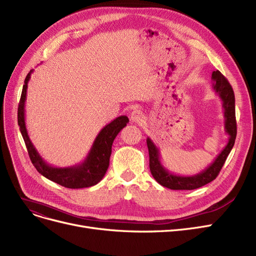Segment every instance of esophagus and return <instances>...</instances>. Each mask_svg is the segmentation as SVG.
Masks as SVG:
<instances>
[{
  "label": "esophagus",
  "instance_id": "esophagus-1",
  "mask_svg": "<svg viewBox=\"0 0 256 256\" xmlns=\"http://www.w3.org/2000/svg\"><path fill=\"white\" fill-rule=\"evenodd\" d=\"M144 114L142 112H141L140 110H137L135 108L133 112H130V120L134 121V122H137V123H140L141 121L144 120Z\"/></svg>",
  "mask_w": 256,
  "mask_h": 256
}]
</instances>
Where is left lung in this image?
Segmentation results:
<instances>
[{"mask_svg": "<svg viewBox=\"0 0 256 256\" xmlns=\"http://www.w3.org/2000/svg\"><path fill=\"white\" fill-rule=\"evenodd\" d=\"M213 90L222 102L224 117V130L229 135L228 144L222 152L217 155L214 162L206 168L204 171L192 176H182L173 174L164 166L160 160V153L158 148L150 137L146 138V144L150 155V170L155 180L162 186L171 188V190H194L206 184L213 182L220 174L226 157L230 154L235 144L236 130L235 119V97L233 88L229 81L220 70L212 72Z\"/></svg>", "mask_w": 256, "mask_h": 256, "instance_id": "1", "label": "left lung"}]
</instances>
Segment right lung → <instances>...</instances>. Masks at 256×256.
<instances>
[{"instance_id": "obj_1", "label": "right lung", "mask_w": 256, "mask_h": 256, "mask_svg": "<svg viewBox=\"0 0 256 256\" xmlns=\"http://www.w3.org/2000/svg\"><path fill=\"white\" fill-rule=\"evenodd\" d=\"M34 70L26 76L20 103L18 108V124L26 144L28 155L36 171L50 180L62 186L70 188H88L97 184L106 175L112 154V146L119 132L130 121L126 116H120L104 126L94 139L90 152L83 162L79 164L68 168H56L47 164L38 153L32 140L28 136L25 124V101L27 84L30 79Z\"/></svg>"}]
</instances>
